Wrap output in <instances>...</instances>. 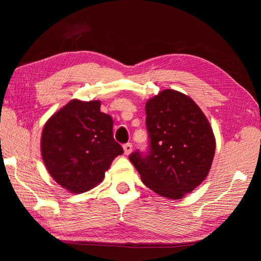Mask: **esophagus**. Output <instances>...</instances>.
I'll return each mask as SVG.
<instances>
[{
	"mask_svg": "<svg viewBox=\"0 0 261 261\" xmlns=\"http://www.w3.org/2000/svg\"><path fill=\"white\" fill-rule=\"evenodd\" d=\"M123 149H124L125 154H130L132 152V143H130V142L125 143V145H123Z\"/></svg>",
	"mask_w": 261,
	"mask_h": 261,
	"instance_id": "34e87169",
	"label": "esophagus"
}]
</instances>
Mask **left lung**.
Masks as SVG:
<instances>
[{"label":"left lung","mask_w":261,"mask_h":261,"mask_svg":"<svg viewBox=\"0 0 261 261\" xmlns=\"http://www.w3.org/2000/svg\"><path fill=\"white\" fill-rule=\"evenodd\" d=\"M149 151L130 154L141 180L160 196L180 199L206 178L215 138L206 116L193 99L164 90L146 103Z\"/></svg>","instance_id":"1"}]
</instances>
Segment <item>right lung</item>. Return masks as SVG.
<instances>
[{"instance_id":"add662e5","label":"right lung","mask_w":261,"mask_h":261,"mask_svg":"<svg viewBox=\"0 0 261 261\" xmlns=\"http://www.w3.org/2000/svg\"><path fill=\"white\" fill-rule=\"evenodd\" d=\"M99 108V101L71 99L43 126V163L53 178L70 193L98 185L113 159L123 153L113 138L112 118Z\"/></svg>"}]
</instances>
